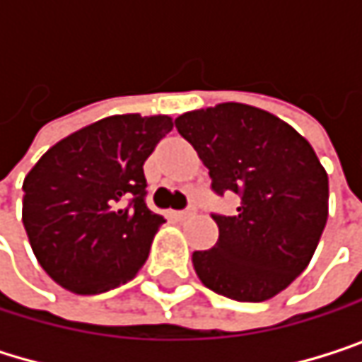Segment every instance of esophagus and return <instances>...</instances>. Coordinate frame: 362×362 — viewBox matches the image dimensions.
<instances>
[{
	"label": "esophagus",
	"instance_id": "obj_1",
	"mask_svg": "<svg viewBox=\"0 0 362 362\" xmlns=\"http://www.w3.org/2000/svg\"><path fill=\"white\" fill-rule=\"evenodd\" d=\"M194 216V211L192 209H184V211H174L172 214V218L174 220H178V222H182V220H188V218H192Z\"/></svg>",
	"mask_w": 362,
	"mask_h": 362
}]
</instances>
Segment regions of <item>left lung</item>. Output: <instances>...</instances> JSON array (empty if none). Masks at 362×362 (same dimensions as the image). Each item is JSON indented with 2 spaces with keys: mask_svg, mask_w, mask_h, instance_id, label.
<instances>
[{
  "mask_svg": "<svg viewBox=\"0 0 362 362\" xmlns=\"http://www.w3.org/2000/svg\"><path fill=\"white\" fill-rule=\"evenodd\" d=\"M176 127L214 192L241 199L235 216H211L220 237L192 253L197 276L237 302L274 298L304 272L327 224L329 180L317 153L279 117L241 103L184 112Z\"/></svg>",
  "mask_w": 362,
  "mask_h": 362,
  "instance_id": "1",
  "label": "left lung"
}]
</instances>
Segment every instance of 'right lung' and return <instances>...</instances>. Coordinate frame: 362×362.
<instances>
[{"label": "right lung", "instance_id": "right-lung-1", "mask_svg": "<svg viewBox=\"0 0 362 362\" xmlns=\"http://www.w3.org/2000/svg\"><path fill=\"white\" fill-rule=\"evenodd\" d=\"M172 127L168 115H112L54 144L27 174L23 224L60 287L103 293L142 268L165 222L146 207L142 165Z\"/></svg>", "mask_w": 362, "mask_h": 362}]
</instances>
